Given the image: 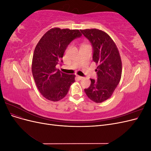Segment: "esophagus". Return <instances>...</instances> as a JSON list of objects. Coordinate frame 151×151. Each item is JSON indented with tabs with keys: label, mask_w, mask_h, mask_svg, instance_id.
<instances>
[{
	"label": "esophagus",
	"mask_w": 151,
	"mask_h": 151,
	"mask_svg": "<svg viewBox=\"0 0 151 151\" xmlns=\"http://www.w3.org/2000/svg\"><path fill=\"white\" fill-rule=\"evenodd\" d=\"M77 79H79V80H81V79H83V77H81V76H77Z\"/></svg>",
	"instance_id": "34e87169"
}]
</instances>
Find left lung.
I'll use <instances>...</instances> for the list:
<instances>
[{"label": "left lung", "mask_w": 151, "mask_h": 151, "mask_svg": "<svg viewBox=\"0 0 151 151\" xmlns=\"http://www.w3.org/2000/svg\"><path fill=\"white\" fill-rule=\"evenodd\" d=\"M93 48V60L97 65L98 79H91V85L84 91L95 103L110 98L119 84L122 72L120 55L115 43L106 33L98 29H81Z\"/></svg>", "instance_id": "obj_1"}]
</instances>
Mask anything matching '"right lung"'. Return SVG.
Segmentation results:
<instances>
[{
    "instance_id": "obj_1",
    "label": "right lung",
    "mask_w": 151,
    "mask_h": 151,
    "mask_svg": "<svg viewBox=\"0 0 151 151\" xmlns=\"http://www.w3.org/2000/svg\"><path fill=\"white\" fill-rule=\"evenodd\" d=\"M81 36L79 29L53 28L46 32L36 45L31 70L40 93L50 101L63 99L75 82L74 74L62 72L56 65L60 62L68 45Z\"/></svg>"
}]
</instances>
